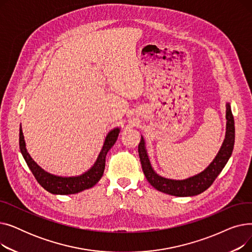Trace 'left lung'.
<instances>
[{"label":"left lung","instance_id":"left-lung-1","mask_svg":"<svg viewBox=\"0 0 252 252\" xmlns=\"http://www.w3.org/2000/svg\"><path fill=\"white\" fill-rule=\"evenodd\" d=\"M226 118H227L226 138H224L223 143L221 145V148L219 151L218 155L216 156L214 161L211 162L209 166L206 169H204L202 173L182 181L165 179L158 176L155 173L150 164L146 149H145L144 139L143 137H141V142L138 146V151H139V156H140L144 175L146 177L147 181L156 190L169 194V195L179 196V197L198 195L204 192L206 189H208L211 185H213L217 177L220 174V171L222 170L224 165L227 164L234 148L235 123H234V117L231 110V106L229 103L227 104Z\"/></svg>","mask_w":252,"mask_h":252}]
</instances>
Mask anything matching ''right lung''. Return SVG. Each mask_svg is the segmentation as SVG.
Masks as SVG:
<instances>
[{
  "label": "right lung",
  "instance_id": "add662e5",
  "mask_svg": "<svg viewBox=\"0 0 252 252\" xmlns=\"http://www.w3.org/2000/svg\"><path fill=\"white\" fill-rule=\"evenodd\" d=\"M119 134V128H113L110 130L108 135L106 136L103 148L97 158L95 164L93 165L87 173L78 177H69L63 178L51 175L43 168L39 167L31 157V155L26 151L24 137L22 134V129L20 126L19 131V148L22 153L24 160L28 163L32 175L34 176L37 183L52 194H60V195H68L75 194L86 189L92 188L96 185L103 176L105 168V158L106 154L110 150V148L115 144Z\"/></svg>",
  "mask_w": 252,
  "mask_h": 252
}]
</instances>
